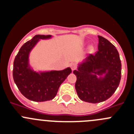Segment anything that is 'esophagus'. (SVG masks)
I'll return each instance as SVG.
<instances>
[{"instance_id":"esophagus-1","label":"esophagus","mask_w":134,"mask_h":134,"mask_svg":"<svg viewBox=\"0 0 134 134\" xmlns=\"http://www.w3.org/2000/svg\"><path fill=\"white\" fill-rule=\"evenodd\" d=\"M71 69H72V71H74L76 69V65L74 64V63H72V64L71 65Z\"/></svg>"}]
</instances>
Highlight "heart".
Here are the masks:
<instances>
[{
	"instance_id": "b5f03b06",
	"label": "heart",
	"mask_w": 134,
	"mask_h": 134,
	"mask_svg": "<svg viewBox=\"0 0 134 134\" xmlns=\"http://www.w3.org/2000/svg\"><path fill=\"white\" fill-rule=\"evenodd\" d=\"M94 48L93 45H90V47H88V51L90 54L93 53V52H94Z\"/></svg>"
}]
</instances>
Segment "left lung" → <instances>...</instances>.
<instances>
[{
  "label": "left lung",
  "instance_id": "left-lung-1",
  "mask_svg": "<svg viewBox=\"0 0 134 134\" xmlns=\"http://www.w3.org/2000/svg\"><path fill=\"white\" fill-rule=\"evenodd\" d=\"M98 52L80 62L78 69L73 71L79 98L93 104L111 97L121 78V62L117 48L104 37L98 36Z\"/></svg>",
  "mask_w": 134,
  "mask_h": 134
}]
</instances>
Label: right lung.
I'll return each instance as SVG.
<instances>
[{
	"label": "right lung",
	"mask_w": 134,
	"mask_h": 134,
	"mask_svg": "<svg viewBox=\"0 0 134 134\" xmlns=\"http://www.w3.org/2000/svg\"><path fill=\"white\" fill-rule=\"evenodd\" d=\"M51 35H36L19 49L13 62V77L20 92L34 102L52 100L58 89L72 71L70 67L62 71H34L30 63V54L40 40H50Z\"/></svg>",
	"instance_id": "right-lung-1"
}]
</instances>
